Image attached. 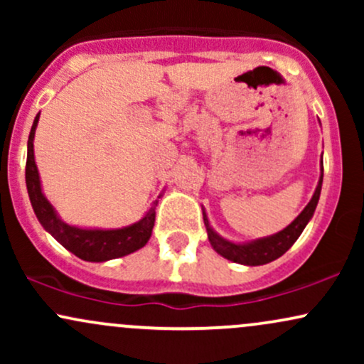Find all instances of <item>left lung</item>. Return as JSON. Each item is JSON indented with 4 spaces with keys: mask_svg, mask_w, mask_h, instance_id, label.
I'll list each match as a JSON object with an SVG mask.
<instances>
[{
    "mask_svg": "<svg viewBox=\"0 0 364 364\" xmlns=\"http://www.w3.org/2000/svg\"><path fill=\"white\" fill-rule=\"evenodd\" d=\"M321 181H323V166H321V176L316 186L315 193H313L310 203L303 208V212L296 217L292 223L287 225L286 229L279 231L277 235H272L269 237H262V240L252 241V243L245 245H236L231 241L220 237L214 229L208 225V219L203 212V223L207 225V235L208 241H210L212 248L215 250L220 257L228 258V260L241 263V265H265V263L277 260L279 257H282L292 245L296 243L299 235L303 232V229L306 228L308 220L313 217L316 203H318L320 191H321Z\"/></svg>",
    "mask_w": 364,
    "mask_h": 364,
    "instance_id": "1",
    "label": "left lung"
}]
</instances>
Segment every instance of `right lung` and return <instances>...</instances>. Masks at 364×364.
Instances as JSON below:
<instances>
[{"instance_id": "obj_1", "label": "right lung", "mask_w": 364, "mask_h": 364, "mask_svg": "<svg viewBox=\"0 0 364 364\" xmlns=\"http://www.w3.org/2000/svg\"><path fill=\"white\" fill-rule=\"evenodd\" d=\"M39 121L36 116L32 124L31 135L27 141V166H25V183H27L28 198L34 208L37 219L43 224L46 231H49L68 252L77 255L78 258L87 262H106L112 258L124 257L136 250L144 248L152 235L154 223H156L157 200L152 203L150 210L139 223L123 229H80L68 225L58 217L51 203L48 202L43 190H41L39 171H37L34 159V135Z\"/></svg>"}]
</instances>
